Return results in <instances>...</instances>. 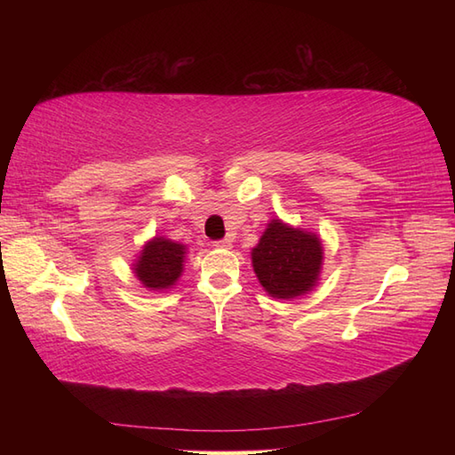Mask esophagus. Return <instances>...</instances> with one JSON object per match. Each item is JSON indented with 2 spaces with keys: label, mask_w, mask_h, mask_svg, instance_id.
<instances>
[{
  "label": "esophagus",
  "mask_w": 455,
  "mask_h": 455,
  "mask_svg": "<svg viewBox=\"0 0 455 455\" xmlns=\"http://www.w3.org/2000/svg\"><path fill=\"white\" fill-rule=\"evenodd\" d=\"M212 246L230 248V246H233V236H225V238H220V240H215V243H212Z\"/></svg>",
  "instance_id": "esophagus-1"
}]
</instances>
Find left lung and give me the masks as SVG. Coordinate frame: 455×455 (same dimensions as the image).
Instances as JSON below:
<instances>
[{"mask_svg": "<svg viewBox=\"0 0 455 455\" xmlns=\"http://www.w3.org/2000/svg\"><path fill=\"white\" fill-rule=\"evenodd\" d=\"M254 272L266 291L277 299L307 293L323 264V246L311 233L272 220L252 250Z\"/></svg>", "mask_w": 455, "mask_h": 455, "instance_id": "1", "label": "left lung"}]
</instances>
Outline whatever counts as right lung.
Masks as SVG:
<instances>
[{
    "mask_svg": "<svg viewBox=\"0 0 455 455\" xmlns=\"http://www.w3.org/2000/svg\"><path fill=\"white\" fill-rule=\"evenodd\" d=\"M186 248L166 238H154L144 246L134 274L150 289H168L181 274Z\"/></svg>",
    "mask_w": 455,
    "mask_h": 455,
    "instance_id": "right-lung-1",
    "label": "right lung"
}]
</instances>
